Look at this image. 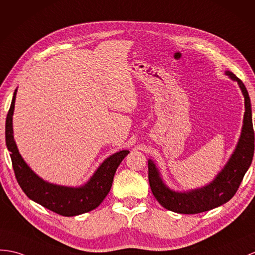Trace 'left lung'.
Masks as SVG:
<instances>
[{"label":"left lung","mask_w":255,"mask_h":255,"mask_svg":"<svg viewBox=\"0 0 255 255\" xmlns=\"http://www.w3.org/2000/svg\"><path fill=\"white\" fill-rule=\"evenodd\" d=\"M226 74L238 84L245 98L244 125L233 154L228 158L215 178L208 185L189 191H175L164 182L155 163L149 158V182L155 199L163 208L179 214H198L218 208L228 202L238 190L254 154V131L252 124L251 101L247 88L232 72Z\"/></svg>","instance_id":"8db88e82"}]
</instances>
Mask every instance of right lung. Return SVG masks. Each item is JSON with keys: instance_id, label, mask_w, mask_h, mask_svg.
<instances>
[{"instance_id": "add662e5", "label": "right lung", "mask_w": 255, "mask_h": 255, "mask_svg": "<svg viewBox=\"0 0 255 255\" xmlns=\"http://www.w3.org/2000/svg\"><path fill=\"white\" fill-rule=\"evenodd\" d=\"M16 94L17 89L14 92L6 117L5 140L7 150L10 152L9 155L16 179L22 191L34 202L63 216L80 215L98 208L109 194L116 169L123 159L128 155L129 151L122 150L105 158L90 179L82 186H62L44 180L29 167L20 155L14 139L13 115Z\"/></svg>"}]
</instances>
